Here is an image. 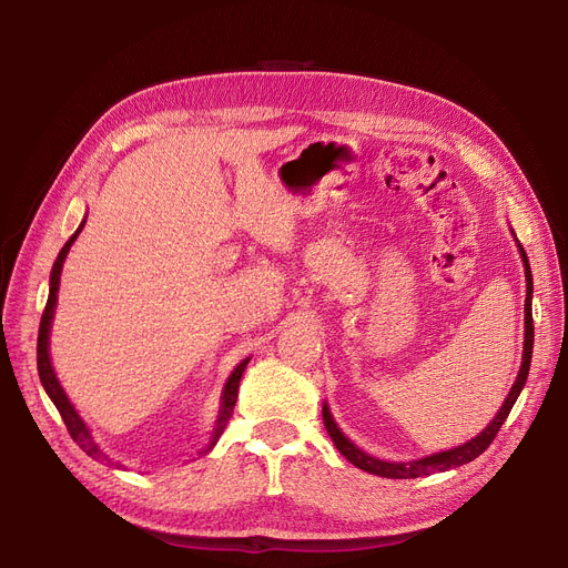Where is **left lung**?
I'll list each match as a JSON object with an SVG mask.
<instances>
[{"instance_id":"1","label":"left lung","mask_w":568,"mask_h":568,"mask_svg":"<svg viewBox=\"0 0 568 568\" xmlns=\"http://www.w3.org/2000/svg\"><path fill=\"white\" fill-rule=\"evenodd\" d=\"M519 251H521V261H524V267H526V305H524V324H526V334H524V357H521V369L517 374V382H514L507 400L503 403L500 412H497L495 419L480 432L476 438L467 440L464 445H457V448L453 450H443V453H436V455H428L424 459H415V462H384V459H376L367 453H363L359 448H355V443H351L346 436H343L341 428L336 426L332 412L326 405H322V419H324V428L329 432L334 445L338 448V453L346 457L351 464H355L357 469H363L367 474H374V476H384V478H417V476H428L434 471H448V469H455V467H462V464H467L471 459H476L480 453H484L488 445L495 440L497 432H500V426L505 424V419L509 417V412L514 407V403H517L519 393L526 384V376H528V369H530V355H532V313H530V298H532V274H530V265H528V257H526V251L521 248L519 244Z\"/></svg>"}]
</instances>
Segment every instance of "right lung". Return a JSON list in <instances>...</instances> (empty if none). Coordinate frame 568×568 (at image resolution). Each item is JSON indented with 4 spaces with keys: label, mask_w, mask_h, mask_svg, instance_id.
Here are the masks:
<instances>
[{
    "label": "right lung",
    "mask_w": 568,
    "mask_h": 568,
    "mask_svg": "<svg viewBox=\"0 0 568 568\" xmlns=\"http://www.w3.org/2000/svg\"><path fill=\"white\" fill-rule=\"evenodd\" d=\"M82 227H84V220H82V225L78 227V232H75L71 239H68L65 246L61 248V253H59V257H57L54 267H51L49 298H47V305H44L42 322H40V334H38V372H40V382H42L47 395L51 398V403H54L57 409L61 412V419H63V424H65V428H68V434H71V438H73V440L80 445V448H82L84 453H88L92 459L111 462L109 455H106L104 450H101L99 445L94 443L88 424H84V422L80 419L75 407L71 405V400H68V395L63 393V388H61V384H59V379H57L54 369H51V359H49V329H51V320H54L57 294H59V282H61V267H63V261H65L68 251H71V246H73V242L78 239V234L82 232ZM248 359H251V357L242 359V363L236 365V369L230 374V379H227V384H225V390H222L220 415H217V422H215V428H213L211 443H209V448L201 450L199 455L213 450V445L217 443V438L222 436V432H225V426H227V422H230V417H232V412H234V405H236L239 382H242V374H244V369H246V365H248ZM115 467H118V464H115Z\"/></svg>",
    "instance_id": "right-lung-1"
}]
</instances>
